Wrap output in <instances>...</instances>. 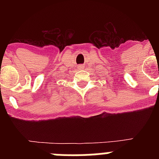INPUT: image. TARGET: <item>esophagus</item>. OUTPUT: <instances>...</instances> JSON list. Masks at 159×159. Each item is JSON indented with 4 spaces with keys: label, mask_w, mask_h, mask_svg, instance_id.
<instances>
[{
    "label": "esophagus",
    "mask_w": 159,
    "mask_h": 159,
    "mask_svg": "<svg viewBox=\"0 0 159 159\" xmlns=\"http://www.w3.org/2000/svg\"><path fill=\"white\" fill-rule=\"evenodd\" d=\"M79 68H80V69H83V68H84V66H82V65H80L79 66Z\"/></svg>",
    "instance_id": "obj_1"
}]
</instances>
